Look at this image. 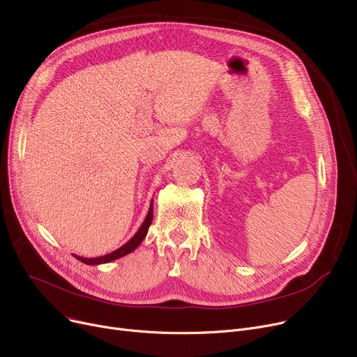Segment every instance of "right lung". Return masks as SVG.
Wrapping results in <instances>:
<instances>
[{
    "label": "right lung",
    "mask_w": 357,
    "mask_h": 357,
    "mask_svg": "<svg viewBox=\"0 0 357 357\" xmlns=\"http://www.w3.org/2000/svg\"><path fill=\"white\" fill-rule=\"evenodd\" d=\"M152 220H153V199H152V202H150V207H149L147 215H146L143 224L140 226V229L137 230V233H136L133 237H131V238L126 243V245H123L121 248H119V249L114 250V252H111V253L104 255V256H98V257H89V259H88V257H82V256H77V255H73V256L77 257L78 260H81L82 264L91 265V266H92V265L109 264V261H112V260H117V259H120V257H123V256L131 253V252L136 250V249L139 248V245L143 241V238L146 237V234H147V231H149V227H150V224H152Z\"/></svg>",
    "instance_id": "right-lung-1"
}]
</instances>
